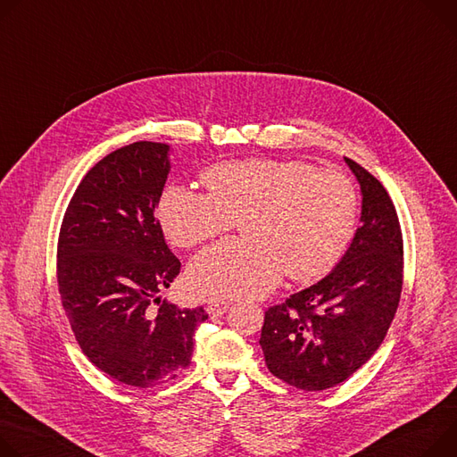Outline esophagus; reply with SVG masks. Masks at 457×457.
<instances>
[{"mask_svg": "<svg viewBox=\"0 0 457 457\" xmlns=\"http://www.w3.org/2000/svg\"><path fill=\"white\" fill-rule=\"evenodd\" d=\"M228 308H229V303H226V301H210L205 306V312L213 317H220L228 312Z\"/></svg>", "mask_w": 457, "mask_h": 457, "instance_id": "obj_1", "label": "esophagus"}]
</instances>
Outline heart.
I'll use <instances>...</instances> for the list:
<instances>
[{"label": "heart", "instance_id": "1", "mask_svg": "<svg viewBox=\"0 0 457 457\" xmlns=\"http://www.w3.org/2000/svg\"><path fill=\"white\" fill-rule=\"evenodd\" d=\"M202 184L207 195L170 186L158 202L160 226L179 247L217 238L240 222L244 240H224L191 261L186 278L200 297H262L282 271L292 280L320 278L355 233L357 187L337 170L250 158L213 165Z\"/></svg>", "mask_w": 457, "mask_h": 457}]
</instances>
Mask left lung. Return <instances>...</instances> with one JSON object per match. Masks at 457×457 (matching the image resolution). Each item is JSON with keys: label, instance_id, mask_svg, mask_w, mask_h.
I'll return each mask as SVG.
<instances>
[{"label": "left lung", "instance_id": "obj_1", "mask_svg": "<svg viewBox=\"0 0 457 457\" xmlns=\"http://www.w3.org/2000/svg\"><path fill=\"white\" fill-rule=\"evenodd\" d=\"M361 195V228L339 264L264 315L266 366L289 386L319 392L346 381L381 346L399 306L403 235L383 184L345 156Z\"/></svg>", "mask_w": 457, "mask_h": 457}]
</instances>
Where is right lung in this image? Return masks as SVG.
<instances>
[{
    "mask_svg": "<svg viewBox=\"0 0 457 457\" xmlns=\"http://www.w3.org/2000/svg\"><path fill=\"white\" fill-rule=\"evenodd\" d=\"M170 153L168 144L135 142L102 158L72 195L58 238V287L81 352L135 388L186 370L207 319L204 308L182 310L158 295L180 273L154 217Z\"/></svg>",
    "mask_w": 457,
    "mask_h": 457,
    "instance_id": "1",
    "label": "right lung"
}]
</instances>
